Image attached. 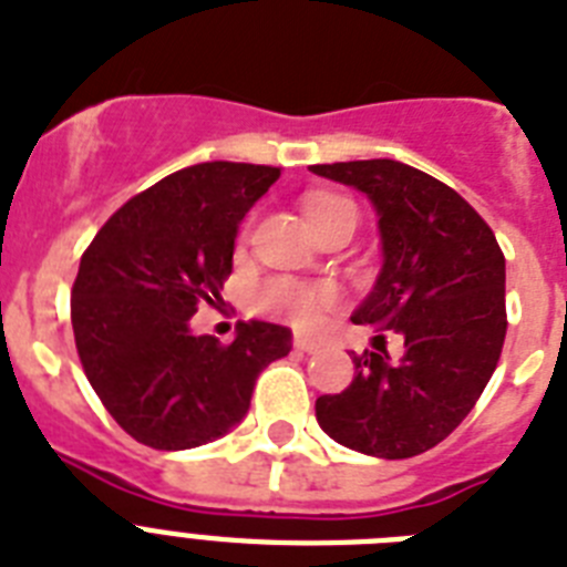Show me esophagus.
Returning <instances> with one entry per match:
<instances>
[{
  "mask_svg": "<svg viewBox=\"0 0 567 567\" xmlns=\"http://www.w3.org/2000/svg\"><path fill=\"white\" fill-rule=\"evenodd\" d=\"M292 344H295V350H301V353H316L318 350V341L312 339V336H303V333L295 336Z\"/></svg>",
  "mask_w": 567,
  "mask_h": 567,
  "instance_id": "1",
  "label": "esophagus"
}]
</instances>
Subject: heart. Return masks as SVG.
<instances>
[{
	"mask_svg": "<svg viewBox=\"0 0 567 567\" xmlns=\"http://www.w3.org/2000/svg\"><path fill=\"white\" fill-rule=\"evenodd\" d=\"M350 205L344 196H330L318 194L307 199V217L316 219L321 214L333 208H344ZM353 208V205H350ZM255 303L269 316L287 318L298 327H316L324 316V310H330L336 303V289L333 287H312V284H298V280L289 278H275L266 280L264 287L257 289Z\"/></svg>",
	"mask_w": 567,
	"mask_h": 567,
	"instance_id": "obj_1",
	"label": "heart"
}]
</instances>
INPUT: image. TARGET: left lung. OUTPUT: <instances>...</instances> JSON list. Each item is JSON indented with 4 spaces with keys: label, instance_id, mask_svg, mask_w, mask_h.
Listing matches in <instances>:
<instances>
[{
    "label": "left lung",
    "instance_id": "obj_1",
    "mask_svg": "<svg viewBox=\"0 0 567 567\" xmlns=\"http://www.w3.org/2000/svg\"><path fill=\"white\" fill-rule=\"evenodd\" d=\"M310 171L371 199L382 269L350 321L405 341L396 362L385 350L353 357V382L316 400L318 425L362 455L414 457L455 432L498 364L504 255L478 210L417 167L368 158Z\"/></svg>",
    "mask_w": 567,
    "mask_h": 567
}]
</instances>
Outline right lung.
I'll list each match as a JSON object with an SVG mask.
<instances>
[{"label":"right lung","instance_id":"right-lung-1","mask_svg":"<svg viewBox=\"0 0 567 567\" xmlns=\"http://www.w3.org/2000/svg\"><path fill=\"white\" fill-rule=\"evenodd\" d=\"M280 167L203 162L121 205L81 257L72 327L89 385L112 420L150 449L217 441L249 414L266 364L292 330L240 321L231 344L196 336L203 301H223L234 240Z\"/></svg>","mask_w":567,"mask_h":567}]
</instances>
